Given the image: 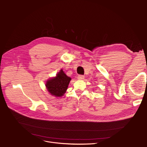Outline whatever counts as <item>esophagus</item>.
Instances as JSON below:
<instances>
[{"instance_id": "obj_1", "label": "esophagus", "mask_w": 147, "mask_h": 147, "mask_svg": "<svg viewBox=\"0 0 147 147\" xmlns=\"http://www.w3.org/2000/svg\"><path fill=\"white\" fill-rule=\"evenodd\" d=\"M78 79L79 80H83V79H84V76H82V75H80V76H79L78 77Z\"/></svg>"}]
</instances>
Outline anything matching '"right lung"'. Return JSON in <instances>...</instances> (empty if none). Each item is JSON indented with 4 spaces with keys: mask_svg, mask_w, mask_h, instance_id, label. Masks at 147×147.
Segmentation results:
<instances>
[{
    "mask_svg": "<svg viewBox=\"0 0 147 147\" xmlns=\"http://www.w3.org/2000/svg\"><path fill=\"white\" fill-rule=\"evenodd\" d=\"M71 80L64 72L63 69L53 77L46 82L45 86L49 93L55 97L63 96L66 92L69 82Z\"/></svg>",
    "mask_w": 147,
    "mask_h": 147,
    "instance_id": "1",
    "label": "right lung"
}]
</instances>
